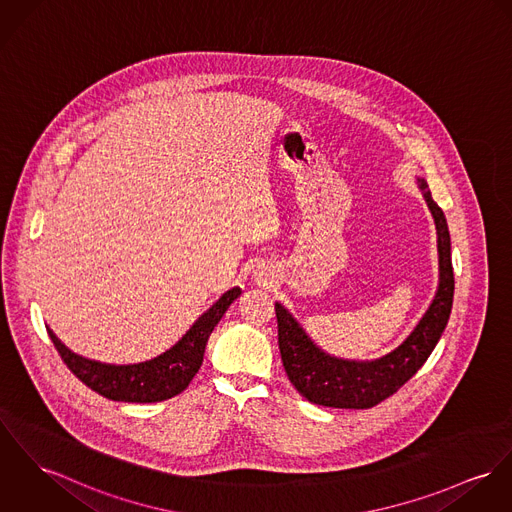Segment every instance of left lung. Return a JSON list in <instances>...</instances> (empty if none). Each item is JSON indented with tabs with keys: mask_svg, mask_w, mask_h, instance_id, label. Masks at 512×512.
<instances>
[{
	"mask_svg": "<svg viewBox=\"0 0 512 512\" xmlns=\"http://www.w3.org/2000/svg\"><path fill=\"white\" fill-rule=\"evenodd\" d=\"M438 233L440 285L436 297L409 338L373 362L338 360L319 350L299 323L276 303L281 362L295 389L315 405L334 409H370L401 389L432 354L448 325L454 301V268L450 233L442 209L419 180Z\"/></svg>",
	"mask_w": 512,
	"mask_h": 512,
	"instance_id": "left-lung-1",
	"label": "left lung"
}]
</instances>
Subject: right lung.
<instances>
[{"instance_id": "1", "label": "right lung", "mask_w": 512, "mask_h": 512, "mask_svg": "<svg viewBox=\"0 0 512 512\" xmlns=\"http://www.w3.org/2000/svg\"><path fill=\"white\" fill-rule=\"evenodd\" d=\"M240 295V289L233 287L227 291L207 313H203L195 325L184 334V338L160 354L154 360L133 364V366H109L93 360H86L74 352H70L56 336L47 328L48 336L58 350L62 362L74 373L82 383H86L92 391L111 399L125 403H156L166 401L182 393L199 372L205 344L219 325L225 311L234 299Z\"/></svg>"}]
</instances>
